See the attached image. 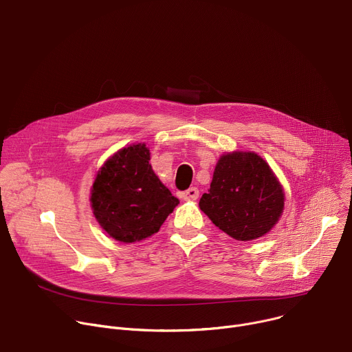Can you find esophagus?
Here are the masks:
<instances>
[{"label": "esophagus", "mask_w": 352, "mask_h": 352, "mask_svg": "<svg viewBox=\"0 0 352 352\" xmlns=\"http://www.w3.org/2000/svg\"><path fill=\"white\" fill-rule=\"evenodd\" d=\"M182 198L185 201H197L199 198V189L197 186L189 188L188 190H185V192L182 194Z\"/></svg>", "instance_id": "34e87169"}]
</instances>
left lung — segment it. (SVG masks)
Returning a JSON list of instances; mask_svg holds the SVG:
<instances>
[{"label": "left lung", "instance_id": "8db88e82", "mask_svg": "<svg viewBox=\"0 0 352 352\" xmlns=\"http://www.w3.org/2000/svg\"><path fill=\"white\" fill-rule=\"evenodd\" d=\"M283 202V189L264 160L251 151H233L219 158L199 208L221 232L250 241L276 225Z\"/></svg>", "mask_w": 352, "mask_h": 352}]
</instances>
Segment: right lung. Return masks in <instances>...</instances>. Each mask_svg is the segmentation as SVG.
<instances>
[{"label":"right lung","instance_id":"right-lung-1","mask_svg":"<svg viewBox=\"0 0 352 352\" xmlns=\"http://www.w3.org/2000/svg\"><path fill=\"white\" fill-rule=\"evenodd\" d=\"M144 143L123 147L98 171L91 206L101 228L122 243L157 233L179 201L154 174Z\"/></svg>","mask_w":352,"mask_h":352}]
</instances>
